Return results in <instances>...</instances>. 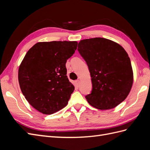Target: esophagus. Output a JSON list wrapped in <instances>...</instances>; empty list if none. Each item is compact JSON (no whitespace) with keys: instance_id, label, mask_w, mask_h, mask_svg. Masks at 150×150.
Listing matches in <instances>:
<instances>
[{"instance_id":"esophagus-1","label":"esophagus","mask_w":150,"mask_h":150,"mask_svg":"<svg viewBox=\"0 0 150 150\" xmlns=\"http://www.w3.org/2000/svg\"><path fill=\"white\" fill-rule=\"evenodd\" d=\"M75 83H76V85L78 86L79 85V83H80V80H79V79H77V80H76V81H75Z\"/></svg>"}]
</instances>
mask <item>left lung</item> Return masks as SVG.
Segmentation results:
<instances>
[{"label":"left lung","instance_id":"left-lung-1","mask_svg":"<svg viewBox=\"0 0 150 150\" xmlns=\"http://www.w3.org/2000/svg\"><path fill=\"white\" fill-rule=\"evenodd\" d=\"M78 51L86 61L93 89L85 96L99 110H110L128 96L133 83L130 59L124 48L105 38L81 40Z\"/></svg>","mask_w":150,"mask_h":150}]
</instances>
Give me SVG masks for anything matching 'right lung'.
<instances>
[{
  "label": "right lung",
  "mask_w": 150,
  "mask_h": 150,
  "mask_svg": "<svg viewBox=\"0 0 150 150\" xmlns=\"http://www.w3.org/2000/svg\"><path fill=\"white\" fill-rule=\"evenodd\" d=\"M76 41L38 42L22 60L18 72L21 91L30 105L51 115L68 103L74 86L67 78L66 63L77 49Z\"/></svg>",
  "instance_id": "1"
}]
</instances>
